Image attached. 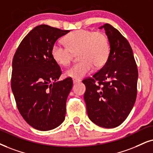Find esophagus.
<instances>
[{"instance_id":"obj_1","label":"esophagus","mask_w":153,"mask_h":153,"mask_svg":"<svg viewBox=\"0 0 153 153\" xmlns=\"http://www.w3.org/2000/svg\"><path fill=\"white\" fill-rule=\"evenodd\" d=\"M80 80H78V79H74V78L73 79V83H74V84H76V83H78L79 82H80Z\"/></svg>"}]
</instances>
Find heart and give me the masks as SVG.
I'll return each instance as SVG.
<instances>
[{
	"label": "heart",
	"mask_w": 153,
	"mask_h": 153,
	"mask_svg": "<svg viewBox=\"0 0 153 153\" xmlns=\"http://www.w3.org/2000/svg\"><path fill=\"white\" fill-rule=\"evenodd\" d=\"M65 45L55 43L51 55L61 65L71 63L73 53H78L80 62L75 63L65 71V75L80 79L92 72L94 66L100 68L107 61L110 52L109 39L103 32L87 30L74 31L63 39Z\"/></svg>",
	"instance_id": "1"
}]
</instances>
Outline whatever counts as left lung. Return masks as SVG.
<instances>
[{"mask_svg":"<svg viewBox=\"0 0 153 153\" xmlns=\"http://www.w3.org/2000/svg\"><path fill=\"white\" fill-rule=\"evenodd\" d=\"M109 56L103 67L82 80L89 119L96 125L112 128L121 125L133 109L137 96L138 68L127 39L113 26L104 24Z\"/></svg>","mask_w":153,"mask_h":153,"instance_id":"8db88e82","label":"left lung"}]
</instances>
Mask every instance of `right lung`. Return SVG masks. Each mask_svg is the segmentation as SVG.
I'll return each mask as SVG.
<instances>
[{
  "label": "right lung",
  "instance_id": "1",
  "mask_svg": "<svg viewBox=\"0 0 153 153\" xmlns=\"http://www.w3.org/2000/svg\"><path fill=\"white\" fill-rule=\"evenodd\" d=\"M69 32L46 25L36 26L23 39L13 57L11 88L17 107L26 122L37 130H51L65 119L73 80L58 81L62 72L51 49Z\"/></svg>",
  "mask_w": 153,
  "mask_h": 153
}]
</instances>
